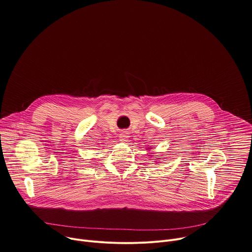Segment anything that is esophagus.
<instances>
[{
  "label": "esophagus",
  "instance_id": "esophagus-1",
  "mask_svg": "<svg viewBox=\"0 0 252 252\" xmlns=\"http://www.w3.org/2000/svg\"><path fill=\"white\" fill-rule=\"evenodd\" d=\"M119 139L121 142H128V139H129V135L127 132H122L120 135H119Z\"/></svg>",
  "mask_w": 252,
  "mask_h": 252
}]
</instances>
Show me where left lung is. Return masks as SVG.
Returning <instances> with one entry per match:
<instances>
[{
    "instance_id": "left-lung-1",
    "label": "left lung",
    "mask_w": 252,
    "mask_h": 252,
    "mask_svg": "<svg viewBox=\"0 0 252 252\" xmlns=\"http://www.w3.org/2000/svg\"><path fill=\"white\" fill-rule=\"evenodd\" d=\"M147 149H148V150H151V148H150V147H149V148H147ZM149 156H152V154H151V155H149Z\"/></svg>"
}]
</instances>
